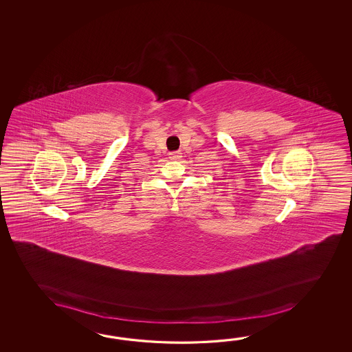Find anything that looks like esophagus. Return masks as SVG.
Returning <instances> with one entry per match:
<instances>
[{"mask_svg": "<svg viewBox=\"0 0 352 352\" xmlns=\"http://www.w3.org/2000/svg\"><path fill=\"white\" fill-rule=\"evenodd\" d=\"M168 156H170V160H179V158L182 157L181 156V152L179 151H175V152H170L168 153Z\"/></svg>", "mask_w": 352, "mask_h": 352, "instance_id": "1", "label": "esophagus"}]
</instances>
